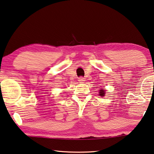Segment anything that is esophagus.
Wrapping results in <instances>:
<instances>
[{
  "label": "esophagus",
  "instance_id": "1",
  "mask_svg": "<svg viewBox=\"0 0 154 154\" xmlns=\"http://www.w3.org/2000/svg\"><path fill=\"white\" fill-rule=\"evenodd\" d=\"M78 81L80 82L81 83H83L85 81V79L83 77H79V79H78Z\"/></svg>",
  "mask_w": 154,
  "mask_h": 154
}]
</instances>
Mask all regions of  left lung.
Wrapping results in <instances>:
<instances>
[{
  "instance_id": "1",
  "label": "left lung",
  "mask_w": 154,
  "mask_h": 154,
  "mask_svg": "<svg viewBox=\"0 0 154 154\" xmlns=\"http://www.w3.org/2000/svg\"><path fill=\"white\" fill-rule=\"evenodd\" d=\"M100 96H104V94H105V91L104 89H101V90H100Z\"/></svg>"
}]
</instances>
